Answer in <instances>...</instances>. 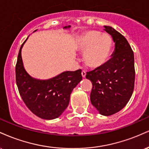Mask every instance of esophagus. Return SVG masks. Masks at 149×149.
<instances>
[{"mask_svg": "<svg viewBox=\"0 0 149 149\" xmlns=\"http://www.w3.org/2000/svg\"><path fill=\"white\" fill-rule=\"evenodd\" d=\"M81 74H82V76H83V78H85V76H86V72H85V71H82Z\"/></svg>", "mask_w": 149, "mask_h": 149, "instance_id": "34e87169", "label": "esophagus"}]
</instances>
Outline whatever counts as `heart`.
<instances>
[{"instance_id":"1","label":"heart","mask_w":149,"mask_h":149,"mask_svg":"<svg viewBox=\"0 0 149 149\" xmlns=\"http://www.w3.org/2000/svg\"><path fill=\"white\" fill-rule=\"evenodd\" d=\"M76 45L80 52H85V64L92 69H100L109 59L113 40L109 34L90 30L77 38Z\"/></svg>"}]
</instances>
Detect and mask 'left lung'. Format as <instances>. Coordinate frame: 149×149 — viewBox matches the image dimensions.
Returning <instances> with one entry per match:
<instances>
[{"mask_svg":"<svg viewBox=\"0 0 149 149\" xmlns=\"http://www.w3.org/2000/svg\"><path fill=\"white\" fill-rule=\"evenodd\" d=\"M111 36L115 49L111 58L100 69L87 72L92 83L90 101L101 115L111 116L125 107L134 86V53L122 34L111 26H104Z\"/></svg>","mask_w":149,"mask_h":149,"instance_id":"left-lung-1","label":"left lung"}]
</instances>
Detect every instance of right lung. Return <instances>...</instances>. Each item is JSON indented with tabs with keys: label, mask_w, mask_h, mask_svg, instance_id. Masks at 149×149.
I'll return each instance as SVG.
<instances>
[{
	"label": "right lung",
	"mask_w": 149,
	"mask_h": 149,
	"mask_svg": "<svg viewBox=\"0 0 149 149\" xmlns=\"http://www.w3.org/2000/svg\"><path fill=\"white\" fill-rule=\"evenodd\" d=\"M70 27L68 26L64 29ZM26 40L19 51L15 68L20 96L31 111L38 117L45 120L57 118L67 108L73 88L82 80L81 70L64 71L47 80L33 78L26 71L22 59V49Z\"/></svg>",
	"instance_id": "add662e5"
}]
</instances>
